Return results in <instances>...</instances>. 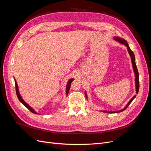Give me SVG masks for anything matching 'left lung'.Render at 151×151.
<instances>
[{"mask_svg": "<svg viewBox=\"0 0 151 151\" xmlns=\"http://www.w3.org/2000/svg\"><path fill=\"white\" fill-rule=\"evenodd\" d=\"M115 40H116V42H118L119 43L125 45L127 48V50L128 52H129V53L130 55V56L131 57V60H132V67H133V69H134V74H135V88H136V93L138 94L139 93V72H138V70H137V67L136 66L135 64V55H134V52L130 50V47H129V45L128 44L127 42L124 40L123 39L120 37H118V36H115V37H114L113 38ZM85 95H86V98H88V96H87V93L86 92L85 93ZM136 97V96H134L132 98L129 102L127 103V104L125 106L124 108H123L120 111H103V112H105V113H119V112H122L123 111L125 110V109L127 108V107L129 106V105L132 103V101H133L134 99Z\"/></svg>", "mask_w": 151, "mask_h": 151, "instance_id": "obj_1", "label": "left lung"}]
</instances>
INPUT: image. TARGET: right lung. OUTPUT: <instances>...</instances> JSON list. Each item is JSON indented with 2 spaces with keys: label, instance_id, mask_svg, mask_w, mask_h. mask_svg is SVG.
Listing matches in <instances>:
<instances>
[{
  "label": "right lung",
  "instance_id": "1",
  "mask_svg": "<svg viewBox=\"0 0 151 151\" xmlns=\"http://www.w3.org/2000/svg\"><path fill=\"white\" fill-rule=\"evenodd\" d=\"M14 81H15V84H16V94H17V98H18V99H19V101L23 104V105H24V106L28 108L29 110L31 111V112H32V113H35V114H38L37 113H36L34 109L32 108L28 104H27L24 101V99L22 98V97H21V94H19V89H18V86H17V83H16V79H14ZM74 81V79H69V81H68V83H67V86H66V95L67 96V94H68V91H69V89H70V85H71V83H72V82Z\"/></svg>",
  "mask_w": 151,
  "mask_h": 151
}]
</instances>
